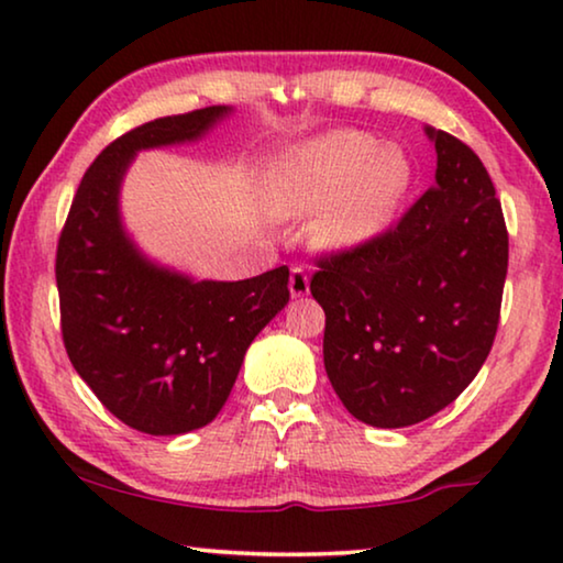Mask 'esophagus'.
<instances>
[{
    "label": "esophagus",
    "instance_id": "esophagus-1",
    "mask_svg": "<svg viewBox=\"0 0 563 563\" xmlns=\"http://www.w3.org/2000/svg\"><path fill=\"white\" fill-rule=\"evenodd\" d=\"M288 288H290V296L292 298H303V296H308V290H310V283H308V273L303 271V267H290V283H288Z\"/></svg>",
    "mask_w": 563,
    "mask_h": 563
}]
</instances>
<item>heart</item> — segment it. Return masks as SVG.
<instances>
[{"label": "heart", "instance_id": "b5f03b06", "mask_svg": "<svg viewBox=\"0 0 563 563\" xmlns=\"http://www.w3.org/2000/svg\"><path fill=\"white\" fill-rule=\"evenodd\" d=\"M412 184L415 166L399 146L333 131L273 166L267 201L278 217H318L316 238L323 247L356 250L389 228Z\"/></svg>", "mask_w": 563, "mask_h": 563}]
</instances>
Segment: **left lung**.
<instances>
[{
	"label": "left lung",
	"mask_w": 563,
	"mask_h": 563,
	"mask_svg": "<svg viewBox=\"0 0 563 563\" xmlns=\"http://www.w3.org/2000/svg\"><path fill=\"white\" fill-rule=\"evenodd\" d=\"M434 187L397 228L318 260L323 364L343 407L372 427H409L465 391L490 354L508 273V232L475 151L424 129Z\"/></svg>",
	"instance_id": "obj_1"
}]
</instances>
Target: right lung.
<instances>
[{
    "label": "right lung",
    "mask_w": 563,
    "mask_h": 563,
    "mask_svg": "<svg viewBox=\"0 0 563 563\" xmlns=\"http://www.w3.org/2000/svg\"><path fill=\"white\" fill-rule=\"evenodd\" d=\"M230 106L166 115L123 133L88 166L57 242L65 351L108 412L146 434H184L220 415L255 335L290 298L288 267L195 280L148 260L121 222L133 156L197 141Z\"/></svg>",
    "instance_id": "add662e5"
}]
</instances>
